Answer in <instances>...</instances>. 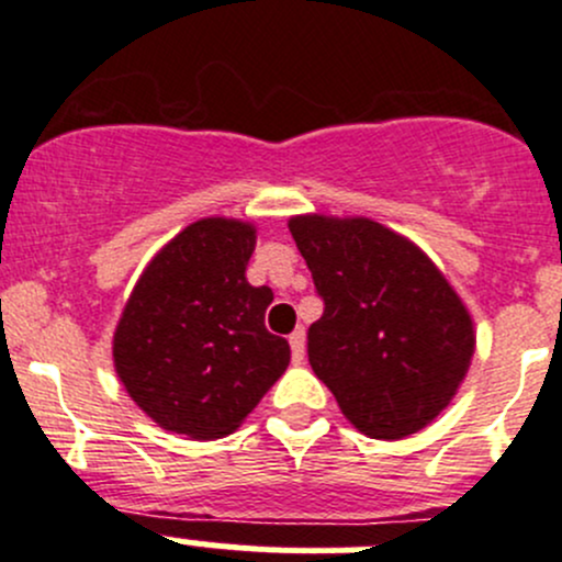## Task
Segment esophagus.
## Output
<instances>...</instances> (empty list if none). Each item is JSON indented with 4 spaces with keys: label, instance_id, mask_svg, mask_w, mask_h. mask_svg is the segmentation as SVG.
Returning a JSON list of instances; mask_svg holds the SVG:
<instances>
[{
    "label": "esophagus",
    "instance_id": "esophagus-1",
    "mask_svg": "<svg viewBox=\"0 0 562 562\" xmlns=\"http://www.w3.org/2000/svg\"><path fill=\"white\" fill-rule=\"evenodd\" d=\"M288 342H291V350H293V364H302L304 361V328H296V331L288 337Z\"/></svg>",
    "mask_w": 562,
    "mask_h": 562
}]
</instances>
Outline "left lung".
<instances>
[{"mask_svg":"<svg viewBox=\"0 0 562 562\" xmlns=\"http://www.w3.org/2000/svg\"><path fill=\"white\" fill-rule=\"evenodd\" d=\"M313 271L323 315L307 356L339 411L378 440L427 427L457 394L473 356V323L454 288L416 245L356 217L288 223Z\"/></svg>","mask_w":562,"mask_h":562,"instance_id":"obj_1","label":"left lung"}]
</instances>
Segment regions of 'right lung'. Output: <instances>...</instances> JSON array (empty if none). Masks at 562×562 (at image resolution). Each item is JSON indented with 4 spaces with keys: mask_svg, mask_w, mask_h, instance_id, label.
Returning <instances> with one entry per match:
<instances>
[{
    "mask_svg": "<svg viewBox=\"0 0 562 562\" xmlns=\"http://www.w3.org/2000/svg\"><path fill=\"white\" fill-rule=\"evenodd\" d=\"M252 249V225L198 220L155 255L124 307L116 375L171 432L231 435L291 361L288 339L263 323L274 293L245 277Z\"/></svg>",
    "mask_w": 562,
    "mask_h": 562,
    "instance_id": "right-lung-1",
    "label": "right lung"
}]
</instances>
